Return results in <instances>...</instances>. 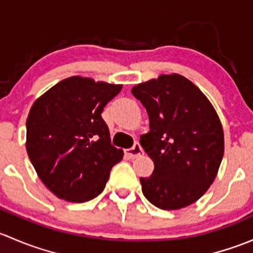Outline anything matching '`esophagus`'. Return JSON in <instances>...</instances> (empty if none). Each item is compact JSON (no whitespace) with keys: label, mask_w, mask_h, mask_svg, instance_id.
<instances>
[{"label":"esophagus","mask_w":253,"mask_h":253,"mask_svg":"<svg viewBox=\"0 0 253 253\" xmlns=\"http://www.w3.org/2000/svg\"><path fill=\"white\" fill-rule=\"evenodd\" d=\"M126 154L128 155L129 159H134V158H138V157H141V155L144 154V152H143V149H142V147L139 143H134L133 147L126 150Z\"/></svg>","instance_id":"34e87169"}]
</instances>
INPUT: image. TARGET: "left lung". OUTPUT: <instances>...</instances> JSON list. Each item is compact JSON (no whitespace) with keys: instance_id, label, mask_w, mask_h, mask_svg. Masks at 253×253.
Instances as JSON below:
<instances>
[{"instance_id":"8db88e82","label":"left lung","mask_w":253,"mask_h":253,"mask_svg":"<svg viewBox=\"0 0 253 253\" xmlns=\"http://www.w3.org/2000/svg\"><path fill=\"white\" fill-rule=\"evenodd\" d=\"M144 106L150 131L141 144L154 162L142 192L165 211L200 200L213 183L224 155V133L211 101L180 75H163L132 88Z\"/></svg>"}]
</instances>
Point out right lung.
Returning <instances> with one entry per match:
<instances>
[{
	"label": "right lung",
	"mask_w": 253,
	"mask_h": 253,
	"mask_svg": "<svg viewBox=\"0 0 253 253\" xmlns=\"http://www.w3.org/2000/svg\"><path fill=\"white\" fill-rule=\"evenodd\" d=\"M122 85L71 77L40 96L27 119V152L40 180L61 200L83 203L100 195L124 157L101 117Z\"/></svg>",
	"instance_id": "1"
}]
</instances>
